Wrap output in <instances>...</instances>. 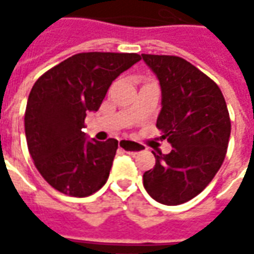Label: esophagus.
<instances>
[{"mask_svg": "<svg viewBox=\"0 0 254 254\" xmlns=\"http://www.w3.org/2000/svg\"><path fill=\"white\" fill-rule=\"evenodd\" d=\"M120 148L124 149L127 154H137L143 149V145L134 141H129V140H121L120 141Z\"/></svg>", "mask_w": 254, "mask_h": 254, "instance_id": "34e87169", "label": "esophagus"}]
</instances>
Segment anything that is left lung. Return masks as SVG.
Instances as JSON below:
<instances>
[{
	"label": "left lung",
	"instance_id": "8db88e82",
	"mask_svg": "<svg viewBox=\"0 0 254 254\" xmlns=\"http://www.w3.org/2000/svg\"><path fill=\"white\" fill-rule=\"evenodd\" d=\"M162 89L156 127L171 144L170 154L155 155L143 182L154 200L178 205L201 193L227 152L231 122L223 94L215 81L187 60L141 54Z\"/></svg>",
	"mask_w": 254,
	"mask_h": 254
}]
</instances>
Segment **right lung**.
Instances as JSON below:
<instances>
[{
	"instance_id": "add662e5",
	"label": "right lung",
	"mask_w": 254,
	"mask_h": 254,
	"mask_svg": "<svg viewBox=\"0 0 254 254\" xmlns=\"http://www.w3.org/2000/svg\"><path fill=\"white\" fill-rule=\"evenodd\" d=\"M140 60L134 53H80L36 80L25 109V137L36 169L54 189L87 197L106 184L118 141L88 140L84 120Z\"/></svg>"
}]
</instances>
